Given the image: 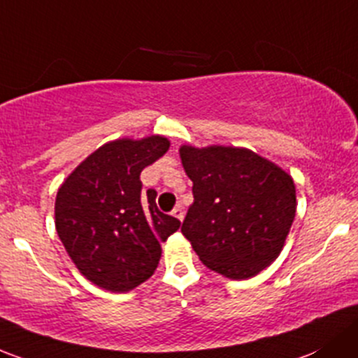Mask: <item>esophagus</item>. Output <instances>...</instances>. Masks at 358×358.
<instances>
[{"label":"esophagus","mask_w":358,"mask_h":358,"mask_svg":"<svg viewBox=\"0 0 358 358\" xmlns=\"http://www.w3.org/2000/svg\"><path fill=\"white\" fill-rule=\"evenodd\" d=\"M171 214L176 217V220H180V221H183V217H185V210H183L182 206H176V208L173 209Z\"/></svg>","instance_id":"34e87169"}]
</instances>
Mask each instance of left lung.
Segmentation results:
<instances>
[{
    "label": "left lung",
    "instance_id": "1",
    "mask_svg": "<svg viewBox=\"0 0 358 358\" xmlns=\"http://www.w3.org/2000/svg\"><path fill=\"white\" fill-rule=\"evenodd\" d=\"M180 157L194 183L182 233L202 264L229 280L268 268L295 220L292 176L243 148L182 145Z\"/></svg>",
    "mask_w": 358,
    "mask_h": 358
}]
</instances>
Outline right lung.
Returning <instances> with one entry per match:
<instances>
[{
  "label": "right lung",
  "instance_id": "obj_1",
  "mask_svg": "<svg viewBox=\"0 0 358 358\" xmlns=\"http://www.w3.org/2000/svg\"><path fill=\"white\" fill-rule=\"evenodd\" d=\"M169 149L163 135L108 142L85 157L58 189L55 224L77 269L97 287L125 293L149 280L161 242L180 221L161 213L141 173Z\"/></svg>",
  "mask_w": 358,
  "mask_h": 358
}]
</instances>
